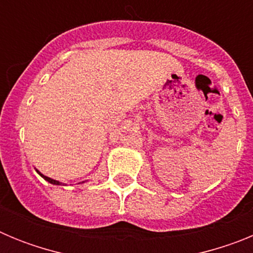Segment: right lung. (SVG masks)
I'll list each match as a JSON object with an SVG mask.
<instances>
[{"label": "right lung", "instance_id": "obj_1", "mask_svg": "<svg viewBox=\"0 0 253 253\" xmlns=\"http://www.w3.org/2000/svg\"><path fill=\"white\" fill-rule=\"evenodd\" d=\"M38 173H39V175L42 176V177H43L44 180H46V181H48V182H50V184H53V185H60V182H59V181H57V180H53V178L48 177V176H44L43 173H40L39 171H38Z\"/></svg>", "mask_w": 253, "mask_h": 253}]
</instances>
